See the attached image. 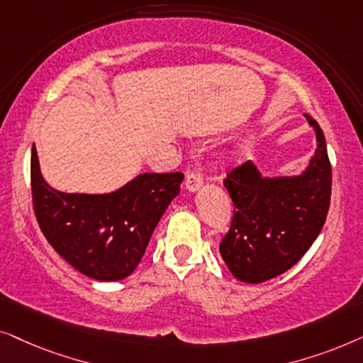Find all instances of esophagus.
Wrapping results in <instances>:
<instances>
[{
    "instance_id": "1",
    "label": "esophagus",
    "mask_w": 363,
    "mask_h": 363,
    "mask_svg": "<svg viewBox=\"0 0 363 363\" xmlns=\"http://www.w3.org/2000/svg\"><path fill=\"white\" fill-rule=\"evenodd\" d=\"M202 186V174L199 171H191L186 176V189L194 192Z\"/></svg>"
}]
</instances>
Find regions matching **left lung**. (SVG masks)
I'll list each match as a JSON object with an SVG mask.
<instances>
[{"mask_svg":"<svg viewBox=\"0 0 363 363\" xmlns=\"http://www.w3.org/2000/svg\"><path fill=\"white\" fill-rule=\"evenodd\" d=\"M306 118L317 134L315 154L306 172L262 177L247 161L224 179L234 216L219 250L232 275L242 282L260 284L286 272L311 249L325 224L332 167L320 125L308 114Z\"/></svg>","mask_w":363,"mask_h":363,"instance_id":"left-lung-1","label":"left lung"}]
</instances>
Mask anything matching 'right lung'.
Segmentation results:
<instances>
[{
  "label": "right lung",
  "instance_id": "obj_1",
  "mask_svg": "<svg viewBox=\"0 0 363 363\" xmlns=\"http://www.w3.org/2000/svg\"><path fill=\"white\" fill-rule=\"evenodd\" d=\"M182 172H146L111 194H67L48 186L31 149L33 209L52 249L81 274L121 280L134 272Z\"/></svg>",
  "mask_w": 363,
  "mask_h": 363
}]
</instances>
